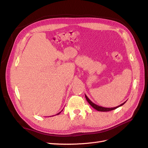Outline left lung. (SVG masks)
<instances>
[{
    "mask_svg": "<svg viewBox=\"0 0 148 148\" xmlns=\"http://www.w3.org/2000/svg\"><path fill=\"white\" fill-rule=\"evenodd\" d=\"M85 97H86V100H87V101L88 102V103L89 104H90L94 109H95L96 110H98V111H100V112H108V111H110V110H114V109H117V108H118V107H120V106H123L125 102H126V101H125V102H123V104H120V106H117V107H111V108H109V107H101V106H98V105H97V104H95V103H93L90 99H89V98L88 97V96L85 95Z\"/></svg>",
    "mask_w": 148,
    "mask_h": 148,
    "instance_id": "obj_1",
    "label": "left lung"
}]
</instances>
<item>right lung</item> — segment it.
Listing matches in <instances>:
<instances>
[{
  "instance_id": "add662e5",
  "label": "right lung",
  "mask_w": 148,
  "mask_h": 148,
  "mask_svg": "<svg viewBox=\"0 0 148 148\" xmlns=\"http://www.w3.org/2000/svg\"><path fill=\"white\" fill-rule=\"evenodd\" d=\"M62 111H61V112H62ZM61 112H59V113H58V114H57V115H59V114H60V113H61ZM50 117H51V116H50Z\"/></svg>"
}]
</instances>
